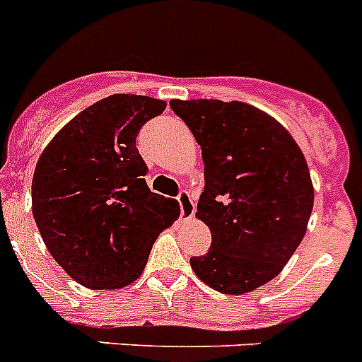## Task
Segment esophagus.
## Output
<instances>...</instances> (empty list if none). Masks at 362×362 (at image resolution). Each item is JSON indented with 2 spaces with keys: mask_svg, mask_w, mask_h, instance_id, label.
<instances>
[{
  "mask_svg": "<svg viewBox=\"0 0 362 362\" xmlns=\"http://www.w3.org/2000/svg\"><path fill=\"white\" fill-rule=\"evenodd\" d=\"M177 203H179V209H181V218L183 219H192L194 218V212H196V203H194L192 196L190 192L183 190V192L177 196Z\"/></svg>",
  "mask_w": 362,
  "mask_h": 362,
  "instance_id": "obj_1",
  "label": "esophagus"
}]
</instances>
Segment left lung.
<instances>
[{
  "instance_id": "1",
  "label": "left lung",
  "mask_w": 362,
  "mask_h": 362,
  "mask_svg": "<svg viewBox=\"0 0 362 362\" xmlns=\"http://www.w3.org/2000/svg\"><path fill=\"white\" fill-rule=\"evenodd\" d=\"M202 146L205 190L196 216L211 251L190 258L196 276L223 295L273 280L291 258L313 211L305 157L278 120L245 102L170 100Z\"/></svg>"
}]
</instances>
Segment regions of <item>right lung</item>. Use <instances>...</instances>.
Returning a JSON list of instances; mask_svg holds the SVG:
<instances>
[{
  "label": "right lung",
  "mask_w": 362,
  "mask_h": 362,
  "mask_svg": "<svg viewBox=\"0 0 362 362\" xmlns=\"http://www.w3.org/2000/svg\"><path fill=\"white\" fill-rule=\"evenodd\" d=\"M165 107L144 95L102 98L69 120L36 163L34 221L52 258L84 287L135 282L160 230L177 219V202L148 188L135 146L139 129Z\"/></svg>",
  "instance_id": "obj_1"
}]
</instances>
